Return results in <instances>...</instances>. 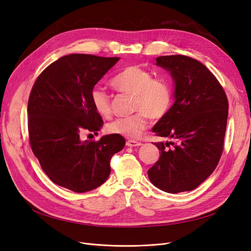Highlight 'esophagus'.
Returning <instances> with one entry per match:
<instances>
[{"mask_svg": "<svg viewBox=\"0 0 251 251\" xmlns=\"http://www.w3.org/2000/svg\"><path fill=\"white\" fill-rule=\"evenodd\" d=\"M141 142H139V141H136V140H132V139H130V140H127L126 141V146L127 147H131V148H134V147H139V146H141Z\"/></svg>", "mask_w": 251, "mask_h": 251, "instance_id": "esophagus-1", "label": "esophagus"}]
</instances>
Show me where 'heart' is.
<instances>
[{
	"mask_svg": "<svg viewBox=\"0 0 251 251\" xmlns=\"http://www.w3.org/2000/svg\"><path fill=\"white\" fill-rule=\"evenodd\" d=\"M111 86L120 93L133 96L132 111L136 113L114 119L108 125L110 133L138 138L148 126L149 117L154 121L160 120L172 108L174 91L171 83L163 78H154L153 74L141 66L124 68L111 79ZM91 102L100 116H111V98L101 89L92 90Z\"/></svg>",
	"mask_w": 251,
	"mask_h": 251,
	"instance_id": "1",
	"label": "heart"
}]
</instances>
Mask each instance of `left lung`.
I'll list each match as a JSON object with an SVG mask.
<instances>
[{"label":"left lung","mask_w":251,"mask_h":251,"mask_svg":"<svg viewBox=\"0 0 251 251\" xmlns=\"http://www.w3.org/2000/svg\"><path fill=\"white\" fill-rule=\"evenodd\" d=\"M156 63L175 81L170 112L153 127L169 142H155L158 161L148 171L151 183L163 192L193 191L215 171L224 149L228 100L221 83L199 60L166 55Z\"/></svg>","instance_id":"obj_1"}]
</instances>
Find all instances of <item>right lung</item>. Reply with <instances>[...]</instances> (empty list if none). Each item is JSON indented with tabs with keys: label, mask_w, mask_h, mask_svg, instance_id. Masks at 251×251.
I'll use <instances>...</instances> for the list:
<instances>
[{
	"label": "right lung",
	"mask_w": 251,
	"mask_h": 251,
	"mask_svg": "<svg viewBox=\"0 0 251 251\" xmlns=\"http://www.w3.org/2000/svg\"><path fill=\"white\" fill-rule=\"evenodd\" d=\"M118 59L77 53L63 56L39 75L30 92V147L50 180L72 192L101 185L111 173L112 156L126 144L118 134L97 141L79 137L82 132L97 134L103 125L91 92Z\"/></svg>",
	"instance_id": "add662e5"
}]
</instances>
